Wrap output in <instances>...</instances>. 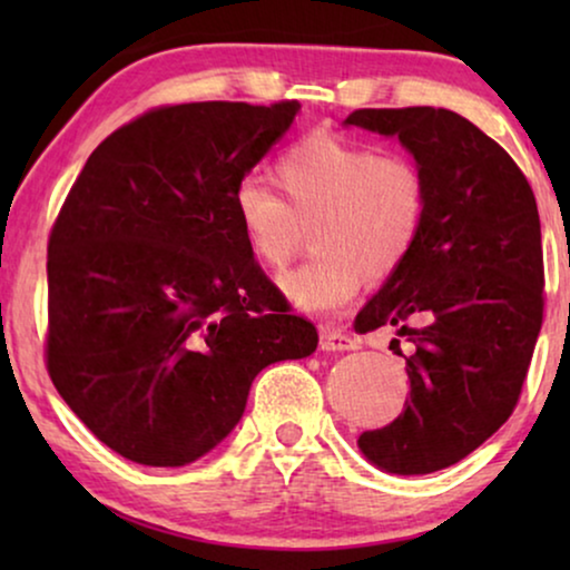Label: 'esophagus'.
<instances>
[{
    "label": "esophagus",
    "mask_w": 570,
    "mask_h": 570,
    "mask_svg": "<svg viewBox=\"0 0 570 570\" xmlns=\"http://www.w3.org/2000/svg\"><path fill=\"white\" fill-rule=\"evenodd\" d=\"M322 347L334 353V350H355L357 342L355 337H350L347 332L330 330V326H326V330H322Z\"/></svg>",
    "instance_id": "esophagus-1"
}]
</instances>
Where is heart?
<instances>
[{"label": "heart", "instance_id": "1", "mask_svg": "<svg viewBox=\"0 0 570 570\" xmlns=\"http://www.w3.org/2000/svg\"><path fill=\"white\" fill-rule=\"evenodd\" d=\"M277 191L259 178L233 189V213L262 264L283 269L311 225L314 256L283 279L303 311L345 308L368 283H386L415 252L431 213L425 168L404 153L311 131L277 155Z\"/></svg>", "mask_w": 570, "mask_h": 570}]
</instances>
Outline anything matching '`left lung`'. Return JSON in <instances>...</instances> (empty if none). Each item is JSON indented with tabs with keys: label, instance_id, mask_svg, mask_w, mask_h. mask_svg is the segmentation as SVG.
<instances>
[{
	"label": "left lung",
	"instance_id": "obj_1",
	"mask_svg": "<svg viewBox=\"0 0 570 570\" xmlns=\"http://www.w3.org/2000/svg\"><path fill=\"white\" fill-rule=\"evenodd\" d=\"M345 124L400 137L431 184L423 238L353 324H392L415 345L396 353L410 381L400 417L357 446L386 472L428 474L472 454L517 407L542 330L540 215L511 155L464 116L357 108Z\"/></svg>",
	"mask_w": 570,
	"mask_h": 570
}]
</instances>
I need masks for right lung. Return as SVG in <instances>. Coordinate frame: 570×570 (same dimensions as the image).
I'll return each instance as SVG.
<instances>
[{
    "label": "right lung",
    "mask_w": 570,
    "mask_h": 570,
    "mask_svg": "<svg viewBox=\"0 0 570 570\" xmlns=\"http://www.w3.org/2000/svg\"><path fill=\"white\" fill-rule=\"evenodd\" d=\"M298 108H150L92 150L53 220L46 371L124 459L194 462L244 415L256 373L316 350L233 213Z\"/></svg>",
    "instance_id": "right-lung-1"
}]
</instances>
